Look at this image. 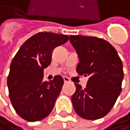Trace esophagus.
<instances>
[{
	"label": "esophagus",
	"instance_id": "esophagus-1",
	"mask_svg": "<svg viewBox=\"0 0 130 130\" xmlns=\"http://www.w3.org/2000/svg\"><path fill=\"white\" fill-rule=\"evenodd\" d=\"M63 80H64V82H65V83H68V82H69V78H68V77H63Z\"/></svg>",
	"mask_w": 130,
	"mask_h": 130
}]
</instances>
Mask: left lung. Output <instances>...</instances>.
I'll list each match as a JSON object with an SVG mask.
<instances>
[{"mask_svg":"<svg viewBox=\"0 0 130 130\" xmlns=\"http://www.w3.org/2000/svg\"><path fill=\"white\" fill-rule=\"evenodd\" d=\"M69 41L78 55L77 73L88 77L84 88L74 84L73 108L85 119H101L111 110L121 93L122 61L115 48L102 38L71 35Z\"/></svg>","mask_w":130,"mask_h":130,"instance_id":"obj_1","label":"left lung"}]
</instances>
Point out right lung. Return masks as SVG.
<instances>
[{
	"label": "right lung",
	"mask_w": 130,
	"mask_h": 130,
	"mask_svg": "<svg viewBox=\"0 0 130 130\" xmlns=\"http://www.w3.org/2000/svg\"><path fill=\"white\" fill-rule=\"evenodd\" d=\"M68 40L67 35L38 32L23 43L12 59L7 77L9 97L25 120H42L53 109L64 81L59 75L43 81V70L50 65L54 48Z\"/></svg>",
	"instance_id": "right-lung-1"
}]
</instances>
